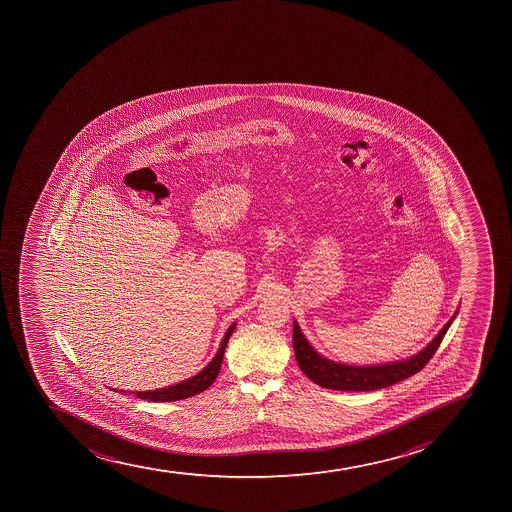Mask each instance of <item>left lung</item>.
Masks as SVG:
<instances>
[{
	"instance_id": "1",
	"label": "left lung",
	"mask_w": 512,
	"mask_h": 512,
	"mask_svg": "<svg viewBox=\"0 0 512 512\" xmlns=\"http://www.w3.org/2000/svg\"><path fill=\"white\" fill-rule=\"evenodd\" d=\"M456 314L442 327L441 332L432 339L431 344L420 350L419 354L409 359L377 365H347L334 360L325 359L305 339L299 324L294 322L295 359L300 369L312 382L325 389L342 390V392H367V390L384 389L397 384L410 375L424 369L425 364L432 359L439 349L447 329L451 327Z\"/></svg>"
}]
</instances>
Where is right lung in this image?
I'll return each instance as SVG.
<instances>
[{"label": "right lung", "mask_w": 512, "mask_h": 512, "mask_svg": "<svg viewBox=\"0 0 512 512\" xmlns=\"http://www.w3.org/2000/svg\"><path fill=\"white\" fill-rule=\"evenodd\" d=\"M235 325L237 324L233 322L228 327L227 332L223 335L222 344L218 347L217 354L208 362L207 367H203V370H200L197 375H193V377L183 380V382H178V384L165 387V389L145 390V392H132V394L137 395L138 399L152 400V402H172V400L187 399V397H192V395L207 390L213 384V380L217 379L223 354H225V347H227L230 335L233 334ZM122 392H125V390H122Z\"/></svg>", "instance_id": "right-lung-1"}]
</instances>
